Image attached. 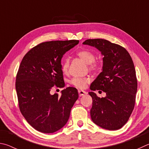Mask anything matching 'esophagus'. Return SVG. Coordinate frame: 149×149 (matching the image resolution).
I'll return each mask as SVG.
<instances>
[{
  "label": "esophagus",
  "instance_id": "obj_1",
  "mask_svg": "<svg viewBox=\"0 0 149 149\" xmlns=\"http://www.w3.org/2000/svg\"><path fill=\"white\" fill-rule=\"evenodd\" d=\"M86 92H85V91H83V90H79V94L80 97H81V96H83L86 94Z\"/></svg>",
  "mask_w": 149,
  "mask_h": 149
}]
</instances>
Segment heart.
Listing matches in <instances>:
<instances>
[{"label": "heart", "instance_id": "obj_1", "mask_svg": "<svg viewBox=\"0 0 149 149\" xmlns=\"http://www.w3.org/2000/svg\"><path fill=\"white\" fill-rule=\"evenodd\" d=\"M76 56L88 64V68L93 72H97L100 69V64L95 60V54L92 51L87 48H81L76 52ZM70 59L68 57H64L61 62V69L64 73L69 71ZM90 77H74L70 80V84L74 87L80 89H84L86 85L90 82Z\"/></svg>", "mask_w": 149, "mask_h": 149}]
</instances>
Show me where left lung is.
<instances>
[{"label": "left lung", "mask_w": 149, "mask_h": 149, "mask_svg": "<svg viewBox=\"0 0 149 149\" xmlns=\"http://www.w3.org/2000/svg\"><path fill=\"white\" fill-rule=\"evenodd\" d=\"M83 44L95 47L103 56V71L90 86L93 91L102 90L105 97L94 92L91 118L97 126L116 130L126 123L134 109L137 80L134 62L126 49L105 39H88Z\"/></svg>", "instance_id": "1"}]
</instances>
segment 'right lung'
Wrapping results in <instances>:
<instances>
[{
	"mask_svg": "<svg viewBox=\"0 0 149 149\" xmlns=\"http://www.w3.org/2000/svg\"><path fill=\"white\" fill-rule=\"evenodd\" d=\"M79 40L44 42L23 57L16 75V89L21 113L38 132L51 134L63 127L79 98L77 88L68 87L61 95H51L54 86L64 87L61 60Z\"/></svg>",
	"mask_w": 149,
	"mask_h": 149,
	"instance_id": "right-lung-1",
	"label": "right lung"
}]
</instances>
